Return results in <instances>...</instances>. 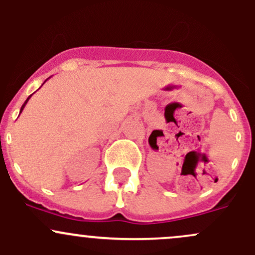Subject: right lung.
<instances>
[{
	"label": "right lung",
	"mask_w": 255,
	"mask_h": 255,
	"mask_svg": "<svg viewBox=\"0 0 255 255\" xmlns=\"http://www.w3.org/2000/svg\"><path fill=\"white\" fill-rule=\"evenodd\" d=\"M45 81H47V80H45ZM45 81H44V82H45ZM44 82H43V84H44ZM30 97H32V95H30V96H29V97H28V99H27V100H25V102H24V104H23V105H22V107H20V111H19V113L23 111V109H24V106H25V105H27L28 100H29V99H30Z\"/></svg>",
	"instance_id": "right-lung-1"
}]
</instances>
